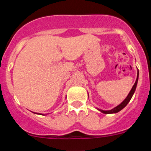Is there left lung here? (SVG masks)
Returning a JSON list of instances; mask_svg holds the SVG:
<instances>
[{"mask_svg":"<svg viewBox=\"0 0 151 151\" xmlns=\"http://www.w3.org/2000/svg\"><path fill=\"white\" fill-rule=\"evenodd\" d=\"M138 76H137V79H136V81H135V83H134V85H133L132 88L131 89L130 92H129V94H128L127 97H126V98H125V99L124 100L122 103H121L120 104L118 105V106H116L115 108H113V109H112V110H106V111H105V110H99V109H98V110H99L101 113H105V114H110V113H118V112L120 111L121 110H122V109H123V108L125 107V106H126L128 104H129V102L130 101L131 98H132V97L134 91H135L137 84H138Z\"/></svg>","mask_w":151,"mask_h":151,"instance_id":"left-lung-1","label":"left lung"}]
</instances>
